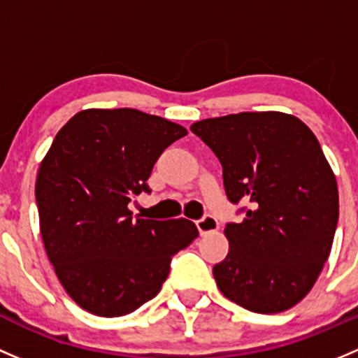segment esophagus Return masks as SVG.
<instances>
[{"label": "esophagus", "instance_id": "obj_1", "mask_svg": "<svg viewBox=\"0 0 358 358\" xmlns=\"http://www.w3.org/2000/svg\"><path fill=\"white\" fill-rule=\"evenodd\" d=\"M196 227H198V231H200L201 236L213 233V231L219 229V220L212 215H205V217H201L200 220H196Z\"/></svg>", "mask_w": 358, "mask_h": 358}]
</instances>
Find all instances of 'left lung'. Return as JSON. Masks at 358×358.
Masks as SVG:
<instances>
[{
  "label": "left lung",
  "mask_w": 358,
  "mask_h": 358,
  "mask_svg": "<svg viewBox=\"0 0 358 358\" xmlns=\"http://www.w3.org/2000/svg\"><path fill=\"white\" fill-rule=\"evenodd\" d=\"M191 131L219 158L229 201L246 205L245 219L224 229L229 253L213 265L220 293L257 314L294 307L329 257L340 213L314 132L282 112L231 113Z\"/></svg>",
  "instance_id": "8db88e82"
}]
</instances>
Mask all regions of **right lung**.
I'll return each mask as SVG.
<instances>
[{
	"instance_id": "obj_1",
	"label": "right lung",
	"mask_w": 358,
	"mask_h": 358,
	"mask_svg": "<svg viewBox=\"0 0 358 358\" xmlns=\"http://www.w3.org/2000/svg\"><path fill=\"white\" fill-rule=\"evenodd\" d=\"M182 125L134 108H90L58 131L36 179L44 250L84 310L131 314L162 289L171 260L198 238L191 220L132 217L165 148Z\"/></svg>"
}]
</instances>
